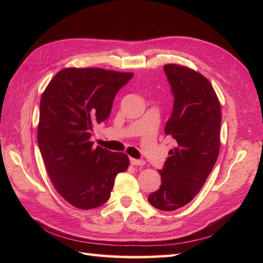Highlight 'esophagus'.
<instances>
[{
	"label": "esophagus",
	"instance_id": "34e87169",
	"mask_svg": "<svg viewBox=\"0 0 263 263\" xmlns=\"http://www.w3.org/2000/svg\"><path fill=\"white\" fill-rule=\"evenodd\" d=\"M130 163L133 165H144L145 164V161L141 160V159H134V158H130Z\"/></svg>",
	"mask_w": 263,
	"mask_h": 263
}]
</instances>
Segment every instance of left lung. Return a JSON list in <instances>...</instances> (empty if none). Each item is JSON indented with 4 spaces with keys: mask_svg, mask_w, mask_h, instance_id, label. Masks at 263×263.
Here are the masks:
<instances>
[{
    "mask_svg": "<svg viewBox=\"0 0 263 263\" xmlns=\"http://www.w3.org/2000/svg\"><path fill=\"white\" fill-rule=\"evenodd\" d=\"M163 70L174 99L164 133L177 147L159 170L161 185L149 194L148 202L171 212L193 200L216 163L221 112L216 93L201 73L178 65Z\"/></svg>",
    "mask_w": 263,
    "mask_h": 263,
    "instance_id": "8db88e82",
    "label": "left lung"
}]
</instances>
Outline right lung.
Segmentation results:
<instances>
[{"instance_id": "right-lung-1", "label": "right lung", "mask_w": 263, "mask_h": 263, "mask_svg": "<svg viewBox=\"0 0 263 263\" xmlns=\"http://www.w3.org/2000/svg\"><path fill=\"white\" fill-rule=\"evenodd\" d=\"M133 73L99 68H67L42 95L38 146L48 176L67 202L80 210L104 204L117 173L129 159L90 140L93 126L108 118L115 95Z\"/></svg>"}]
</instances>
